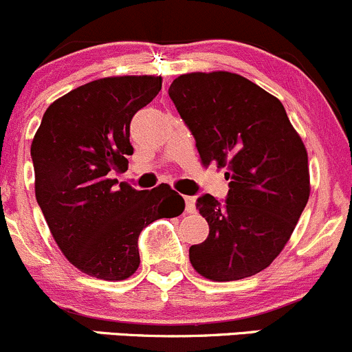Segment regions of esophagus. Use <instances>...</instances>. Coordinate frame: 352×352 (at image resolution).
I'll return each instance as SVG.
<instances>
[{"label":"esophagus","instance_id":"34e87169","mask_svg":"<svg viewBox=\"0 0 352 352\" xmlns=\"http://www.w3.org/2000/svg\"><path fill=\"white\" fill-rule=\"evenodd\" d=\"M184 210H186V213H192L195 211V198L192 196H184Z\"/></svg>","mask_w":352,"mask_h":352}]
</instances>
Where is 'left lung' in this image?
<instances>
[{
  "mask_svg": "<svg viewBox=\"0 0 352 352\" xmlns=\"http://www.w3.org/2000/svg\"><path fill=\"white\" fill-rule=\"evenodd\" d=\"M169 97L191 131L205 166L226 168L228 196L196 201L210 225L190 248L192 268L213 282L252 277L283 250L309 201L307 151L282 102L232 72H192Z\"/></svg>",
  "mask_w": 352,
  "mask_h": 352,
  "instance_id": "obj_1",
  "label": "left lung"
}]
</instances>
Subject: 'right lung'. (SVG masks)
<instances>
[{
    "instance_id": "1",
    "label": "right lung",
    "mask_w": 352,
    "mask_h": 352,
    "mask_svg": "<svg viewBox=\"0 0 352 352\" xmlns=\"http://www.w3.org/2000/svg\"><path fill=\"white\" fill-rule=\"evenodd\" d=\"M161 77H105L56 99L32 142L35 196L52 236L74 267L102 280L138 270V238L149 223L177 217L184 199L160 184L117 186L127 171L131 120L160 94Z\"/></svg>"
}]
</instances>
